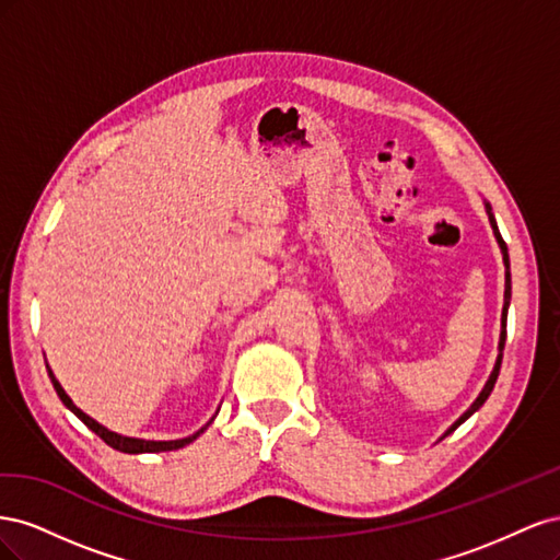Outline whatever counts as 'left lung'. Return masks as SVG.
<instances>
[{
    "label": "left lung",
    "mask_w": 560,
    "mask_h": 560,
    "mask_svg": "<svg viewBox=\"0 0 560 560\" xmlns=\"http://www.w3.org/2000/svg\"><path fill=\"white\" fill-rule=\"evenodd\" d=\"M486 210H488V219H490V226H493V233H495V238H498V243H500V249H502V257H504V266H506V282H504V308H502V334H500V354H498V362H495V369H493V374H490V378H488V383H486V387L481 389V395L477 397V401H474L469 409L457 418L453 425H451V430L446 432V434H451L453 430H457L463 425V422L474 413V411H479V406H483V401L490 397V393H493V387H495V381H498V374H500V364H502V350H504V338H506V306H510V299H512V276H510V254H506V245H504V241H502V235H500V231H498V224H495V217H493V212H490V206L486 202ZM444 434V436H446Z\"/></svg>",
    "instance_id": "left-lung-1"
}]
</instances>
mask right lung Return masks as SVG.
I'll return each mask as SVG.
<instances>
[{
    "label": "right lung",
    "mask_w": 560,
    "mask_h": 560,
    "mask_svg": "<svg viewBox=\"0 0 560 560\" xmlns=\"http://www.w3.org/2000/svg\"><path fill=\"white\" fill-rule=\"evenodd\" d=\"M50 381H54V387H56V393H58V397L62 399V404L67 406V409H72L83 422H86V425L103 439V442L107 444V446H112V448H116V451H121V453H159V451H175V448H182V446H186V444H191L194 439L206 430H198L196 434H191V436H186V439H175V442H144V439H132V436H121V434H116V432H109L107 428H103L100 425V422H95L91 416H86L83 413L81 409H77V406L72 404V399L65 395V389L60 387V383L54 378V374H50Z\"/></svg>",
    "instance_id": "1"
}]
</instances>
